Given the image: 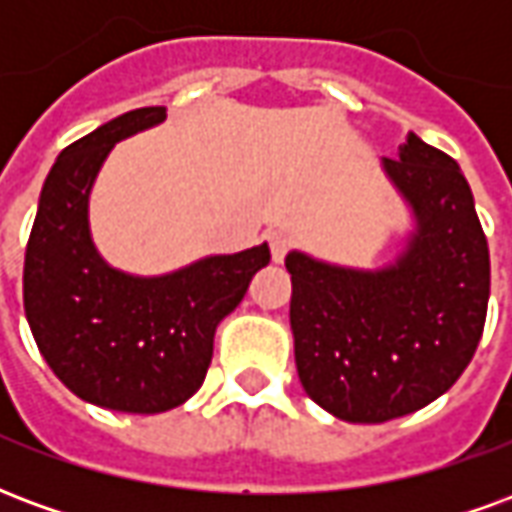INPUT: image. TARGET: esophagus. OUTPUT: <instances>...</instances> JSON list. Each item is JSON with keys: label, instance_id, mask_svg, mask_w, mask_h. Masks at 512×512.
Returning <instances> with one entry per match:
<instances>
[{"label": "esophagus", "instance_id": "1", "mask_svg": "<svg viewBox=\"0 0 512 512\" xmlns=\"http://www.w3.org/2000/svg\"><path fill=\"white\" fill-rule=\"evenodd\" d=\"M268 246H271V260H274V263H282L290 249V238L285 233L274 230V233H268Z\"/></svg>", "mask_w": 512, "mask_h": 512}]
</instances>
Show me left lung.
I'll return each instance as SVG.
<instances>
[{
	"instance_id": "obj_1",
	"label": "left lung",
	"mask_w": 512,
	"mask_h": 512,
	"mask_svg": "<svg viewBox=\"0 0 512 512\" xmlns=\"http://www.w3.org/2000/svg\"><path fill=\"white\" fill-rule=\"evenodd\" d=\"M411 230L381 268L285 257L304 392L345 422H386L450 389L483 337L491 260L461 167L417 134L381 158Z\"/></svg>"
}]
</instances>
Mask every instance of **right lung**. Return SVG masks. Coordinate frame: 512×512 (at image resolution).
<instances>
[{"label":"right lung","mask_w":512,"mask_h":512,"mask_svg":"<svg viewBox=\"0 0 512 512\" xmlns=\"http://www.w3.org/2000/svg\"><path fill=\"white\" fill-rule=\"evenodd\" d=\"M167 120L145 106L62 150L24 257V310L54 376L87 403L126 414L183 406L205 381L216 326L268 266V244L136 277L109 266L90 233V191L117 142Z\"/></svg>","instance_id":"obj_1"}]
</instances>
